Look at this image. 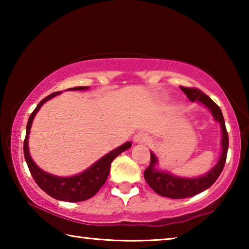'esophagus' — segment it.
Wrapping results in <instances>:
<instances>
[{
    "instance_id": "esophagus-1",
    "label": "esophagus",
    "mask_w": 249,
    "mask_h": 249,
    "mask_svg": "<svg viewBox=\"0 0 249 249\" xmlns=\"http://www.w3.org/2000/svg\"><path fill=\"white\" fill-rule=\"evenodd\" d=\"M134 142H137V144H142V142H148V136L145 133H137L134 136Z\"/></svg>"
}]
</instances>
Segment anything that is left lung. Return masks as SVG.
<instances>
[{"instance_id": "1", "label": "left lung", "mask_w": 249, "mask_h": 249, "mask_svg": "<svg viewBox=\"0 0 249 249\" xmlns=\"http://www.w3.org/2000/svg\"><path fill=\"white\" fill-rule=\"evenodd\" d=\"M180 89L183 91V93L192 102L196 101V102L203 104L205 107H208L211 114L213 115L214 120L221 124L222 154L216 165L208 174L196 177V178H181V177H176L169 174L168 171L158 170L156 168V165L158 163V159L153 151H150V163L144 172V178L156 193H158L159 196L170 197V199L190 197L209 189L220 177L223 168H224L227 150H229V135H227L225 127L224 117H223L222 111L218 107V105H216V103H214L208 95L204 94L201 90L196 89V88L180 87Z\"/></svg>"}]
</instances>
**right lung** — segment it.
I'll return each instance as SVG.
<instances>
[{
    "label": "right lung",
    "mask_w": 249,
    "mask_h": 249,
    "mask_svg": "<svg viewBox=\"0 0 249 249\" xmlns=\"http://www.w3.org/2000/svg\"><path fill=\"white\" fill-rule=\"evenodd\" d=\"M88 89H89V87H75L70 88L69 90L82 91ZM60 93L61 91L53 92V93L50 95L46 96L44 100L40 101L36 108L33 111L31 116H29L26 126V136H25L24 141V156L25 160H26L27 162L28 169L31 171L34 180L36 181V183L38 184V187L41 190L45 191L50 196H53V199L67 202H80L90 199V197L93 196L95 193L100 190V188L102 187L107 179L113 160H114L120 154L123 153V151L127 150L129 147L132 146V142H127L122 146L117 147L114 150L109 151L108 154L103 156L102 158L94 162L90 168H88L87 170H84L81 174H78L72 177H57L41 170L40 168L33 161L31 154H29V132H31L34 117L37 114V112L39 111L41 105L45 102H47L48 100L53 99V96Z\"/></svg>",
    "instance_id": "1"
}]
</instances>
